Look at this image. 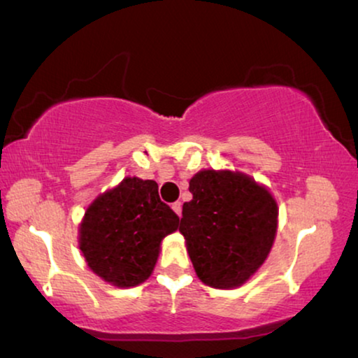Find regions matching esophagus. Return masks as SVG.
<instances>
[{"label": "esophagus", "mask_w": 358, "mask_h": 358, "mask_svg": "<svg viewBox=\"0 0 358 358\" xmlns=\"http://www.w3.org/2000/svg\"><path fill=\"white\" fill-rule=\"evenodd\" d=\"M173 210H174L176 213H178L179 217L182 215V203H180V202H174V203H173Z\"/></svg>", "instance_id": "1"}]
</instances>
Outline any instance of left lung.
Segmentation results:
<instances>
[{"instance_id": "obj_1", "label": "left lung", "mask_w": 358, "mask_h": 358, "mask_svg": "<svg viewBox=\"0 0 358 358\" xmlns=\"http://www.w3.org/2000/svg\"><path fill=\"white\" fill-rule=\"evenodd\" d=\"M179 231L199 280L215 289L245 285L268 258L278 230L271 192L240 171L202 169L189 180Z\"/></svg>"}]
</instances>
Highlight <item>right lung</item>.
I'll return each instance as SVG.
<instances>
[{
    "mask_svg": "<svg viewBox=\"0 0 358 358\" xmlns=\"http://www.w3.org/2000/svg\"><path fill=\"white\" fill-rule=\"evenodd\" d=\"M178 227L179 217L161 202L156 180L128 176L87 207L78 248L96 276L133 287L151 276L162 238Z\"/></svg>",
    "mask_w": 358,
    "mask_h": 358,
    "instance_id": "right-lung-1",
    "label": "right lung"
}]
</instances>
